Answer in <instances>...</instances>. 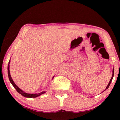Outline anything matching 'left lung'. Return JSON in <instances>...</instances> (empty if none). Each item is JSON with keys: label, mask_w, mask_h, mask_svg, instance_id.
I'll return each mask as SVG.
<instances>
[{"label": "left lung", "mask_w": 120, "mask_h": 120, "mask_svg": "<svg viewBox=\"0 0 120 120\" xmlns=\"http://www.w3.org/2000/svg\"><path fill=\"white\" fill-rule=\"evenodd\" d=\"M114 69L113 68V74H112V78H111V80H110V81H109V84H108V85H107V86L106 87V89H105V90L109 88V85H110V84H111V82H112V80L113 78V76H114ZM105 90H104V91H105Z\"/></svg>", "instance_id": "left-lung-1"}]
</instances>
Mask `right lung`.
Masks as SVG:
<instances>
[{
  "instance_id": "obj_1",
  "label": "right lung",
  "mask_w": 120,
  "mask_h": 120,
  "mask_svg": "<svg viewBox=\"0 0 120 120\" xmlns=\"http://www.w3.org/2000/svg\"><path fill=\"white\" fill-rule=\"evenodd\" d=\"M9 63H10V61H9V64L8 65V77H9V79L10 80V82H11V84L13 85V86L14 87V88L16 89V90L17 91V92H19V94H21L22 95H23V96L24 97H34V98H35V97H36L38 96H39L40 95H41L42 94H44L45 92H41L40 93H38V94H28V93H26L24 92L23 90H22L21 89L19 88V87H18L17 86H16V84L14 83V82H13V79H12L11 76V74H10V71H9Z\"/></svg>"
}]
</instances>
